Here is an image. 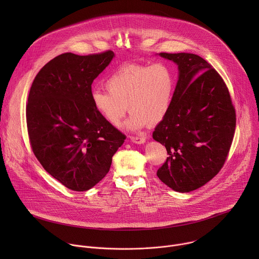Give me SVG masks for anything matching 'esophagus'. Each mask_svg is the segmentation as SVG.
<instances>
[{"label":"esophagus","instance_id":"1","mask_svg":"<svg viewBox=\"0 0 259 259\" xmlns=\"http://www.w3.org/2000/svg\"><path fill=\"white\" fill-rule=\"evenodd\" d=\"M130 140L134 143L141 144L145 142V137L144 136H130Z\"/></svg>","mask_w":259,"mask_h":259}]
</instances>
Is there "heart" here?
<instances>
[{
  "label": "heart",
  "instance_id": "1",
  "mask_svg": "<svg viewBox=\"0 0 259 259\" xmlns=\"http://www.w3.org/2000/svg\"><path fill=\"white\" fill-rule=\"evenodd\" d=\"M174 84V73L165 63H125L106 79L107 90L92 91L91 100L96 112L112 126L121 123L129 108L131 115L125 125L139 130L165 118Z\"/></svg>",
  "mask_w": 259,
  "mask_h": 259
}]
</instances>
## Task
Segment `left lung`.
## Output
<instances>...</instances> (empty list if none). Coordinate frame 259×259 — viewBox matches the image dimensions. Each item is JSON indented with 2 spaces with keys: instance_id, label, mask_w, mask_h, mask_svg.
<instances>
[{
  "instance_id": "left-lung-1",
  "label": "left lung",
  "mask_w": 259,
  "mask_h": 259,
  "mask_svg": "<svg viewBox=\"0 0 259 259\" xmlns=\"http://www.w3.org/2000/svg\"><path fill=\"white\" fill-rule=\"evenodd\" d=\"M178 65L179 76L165 118L153 138L165 145L166 162L157 171L179 193L211 180L228 158L236 129V109L219 73L192 53H160Z\"/></svg>"
}]
</instances>
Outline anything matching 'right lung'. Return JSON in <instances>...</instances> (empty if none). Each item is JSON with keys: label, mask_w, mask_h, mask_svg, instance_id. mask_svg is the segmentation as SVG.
I'll return each instance as SVG.
<instances>
[{"label": "right lung", "mask_w": 259, "mask_h": 259, "mask_svg": "<svg viewBox=\"0 0 259 259\" xmlns=\"http://www.w3.org/2000/svg\"><path fill=\"white\" fill-rule=\"evenodd\" d=\"M113 51L60 54L35 76L27 99L31 150L43 168L71 191L93 188L109 171L126 135L94 108L91 85Z\"/></svg>", "instance_id": "add662e5"}]
</instances>
